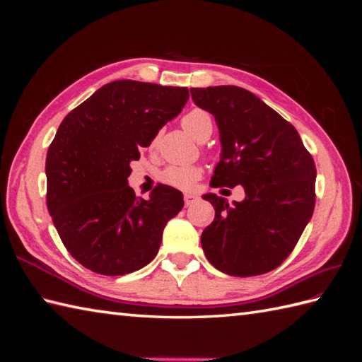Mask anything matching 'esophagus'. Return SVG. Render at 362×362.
Here are the masks:
<instances>
[{"label": "esophagus", "mask_w": 362, "mask_h": 362, "mask_svg": "<svg viewBox=\"0 0 362 362\" xmlns=\"http://www.w3.org/2000/svg\"><path fill=\"white\" fill-rule=\"evenodd\" d=\"M198 201V196H194V194H189V193H185L184 194V205L185 206H190L193 202H196Z\"/></svg>", "instance_id": "esophagus-1"}]
</instances>
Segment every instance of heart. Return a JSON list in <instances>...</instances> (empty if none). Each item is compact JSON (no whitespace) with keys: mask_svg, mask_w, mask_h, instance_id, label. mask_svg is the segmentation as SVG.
Masks as SVG:
<instances>
[{"mask_svg":"<svg viewBox=\"0 0 362 362\" xmlns=\"http://www.w3.org/2000/svg\"><path fill=\"white\" fill-rule=\"evenodd\" d=\"M184 129L192 134L198 141H205L213 133V117L204 108H193L181 119ZM158 141V136L151 140V148ZM202 170L198 166H170L164 169L160 180L169 187L178 190H190L193 184L201 178Z\"/></svg>","mask_w":362,"mask_h":362,"instance_id":"heart-1","label":"heart"}]
</instances>
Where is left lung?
<instances>
[{
    "label": "left lung",
    "mask_w": 362,
    "mask_h": 362,
    "mask_svg": "<svg viewBox=\"0 0 362 362\" xmlns=\"http://www.w3.org/2000/svg\"><path fill=\"white\" fill-rule=\"evenodd\" d=\"M221 131L222 158L211 187L243 185L229 205L205 194L216 210L204 229L206 259L226 275L255 276L281 266L298 245L315 205V164L296 128L243 87L190 89Z\"/></svg>",
    "instance_id": "8db88e82"
}]
</instances>
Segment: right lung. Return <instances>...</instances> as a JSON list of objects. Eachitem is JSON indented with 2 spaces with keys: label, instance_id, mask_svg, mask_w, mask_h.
I'll use <instances>...</instances> for the list:
<instances>
[{
  "label": "right lung",
  "instance_id": "add662e5",
  "mask_svg": "<svg viewBox=\"0 0 362 362\" xmlns=\"http://www.w3.org/2000/svg\"><path fill=\"white\" fill-rule=\"evenodd\" d=\"M187 100V87L117 80L62 120L47 154V205L64 247L86 269L127 275L157 255L182 194L158 184L149 201L136 198L129 163Z\"/></svg>",
  "mask_w": 362,
  "mask_h": 362
}]
</instances>
